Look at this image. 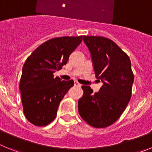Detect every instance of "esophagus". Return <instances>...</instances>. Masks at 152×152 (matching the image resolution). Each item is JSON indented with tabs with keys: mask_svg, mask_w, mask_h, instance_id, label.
<instances>
[{
	"mask_svg": "<svg viewBox=\"0 0 152 152\" xmlns=\"http://www.w3.org/2000/svg\"><path fill=\"white\" fill-rule=\"evenodd\" d=\"M75 86H78V87H80V84H79L78 82H77V81H75Z\"/></svg>",
	"mask_w": 152,
	"mask_h": 152,
	"instance_id": "1",
	"label": "esophagus"
}]
</instances>
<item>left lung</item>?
Returning <instances> with one entry per match:
<instances>
[{
    "label": "left lung",
    "instance_id": "obj_1",
    "mask_svg": "<svg viewBox=\"0 0 152 152\" xmlns=\"http://www.w3.org/2000/svg\"><path fill=\"white\" fill-rule=\"evenodd\" d=\"M92 58L96 77L103 86L94 94L82 86L78 100L80 117L95 128H105L120 117L132 96L134 75L129 58L113 41L102 36H83Z\"/></svg>",
    "mask_w": 152,
    "mask_h": 152
}]
</instances>
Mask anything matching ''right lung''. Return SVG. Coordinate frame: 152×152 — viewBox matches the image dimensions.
I'll return each mask as SVG.
<instances>
[{
	"label": "right lung",
	"instance_id": "1",
	"mask_svg": "<svg viewBox=\"0 0 152 152\" xmlns=\"http://www.w3.org/2000/svg\"><path fill=\"white\" fill-rule=\"evenodd\" d=\"M81 41L82 36L51 39L27 58L22 69L20 90L23 113L29 123L45 126L56 117L60 102L74 86V80H61L53 73L67 64Z\"/></svg>",
	"mask_w": 152,
	"mask_h": 152
}]
</instances>
